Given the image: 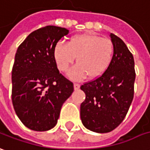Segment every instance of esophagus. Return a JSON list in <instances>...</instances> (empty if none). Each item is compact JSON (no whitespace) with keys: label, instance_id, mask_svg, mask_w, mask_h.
<instances>
[{"label":"esophagus","instance_id":"esophagus-1","mask_svg":"<svg viewBox=\"0 0 150 150\" xmlns=\"http://www.w3.org/2000/svg\"><path fill=\"white\" fill-rule=\"evenodd\" d=\"M79 87H80V84H79V83H74V88H75V90H78L79 88Z\"/></svg>","mask_w":150,"mask_h":150}]
</instances>
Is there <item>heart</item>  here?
<instances>
[{"label": "heart", "instance_id": "b5f03b06", "mask_svg": "<svg viewBox=\"0 0 150 150\" xmlns=\"http://www.w3.org/2000/svg\"><path fill=\"white\" fill-rule=\"evenodd\" d=\"M114 55L112 42L93 34H79L72 37L68 43L60 42L55 47L54 58L58 69L67 72L75 62L76 65L69 72L71 78L79 80L97 78L109 67Z\"/></svg>", "mask_w": 150, "mask_h": 150}]
</instances>
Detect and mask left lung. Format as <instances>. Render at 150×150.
<instances>
[{
  "label": "left lung",
  "instance_id": "8db88e82",
  "mask_svg": "<svg viewBox=\"0 0 150 150\" xmlns=\"http://www.w3.org/2000/svg\"><path fill=\"white\" fill-rule=\"evenodd\" d=\"M114 55L109 67L96 79L80 86L85 99L80 105V118L87 129L108 133L117 128L130 108L135 79L133 55L125 42L110 34Z\"/></svg>",
  "mask_w": 150,
  "mask_h": 150
}]
</instances>
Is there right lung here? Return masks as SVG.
I'll return each mask as SVG.
<instances>
[{"label":"right lung","mask_w":150,"mask_h":150,"mask_svg":"<svg viewBox=\"0 0 150 150\" xmlns=\"http://www.w3.org/2000/svg\"><path fill=\"white\" fill-rule=\"evenodd\" d=\"M69 30L48 25L33 31L19 46L12 68V103L28 129L51 130L63 103L74 91L73 83L59 72L54 58L58 41Z\"/></svg>","instance_id":"right-lung-1"}]
</instances>
